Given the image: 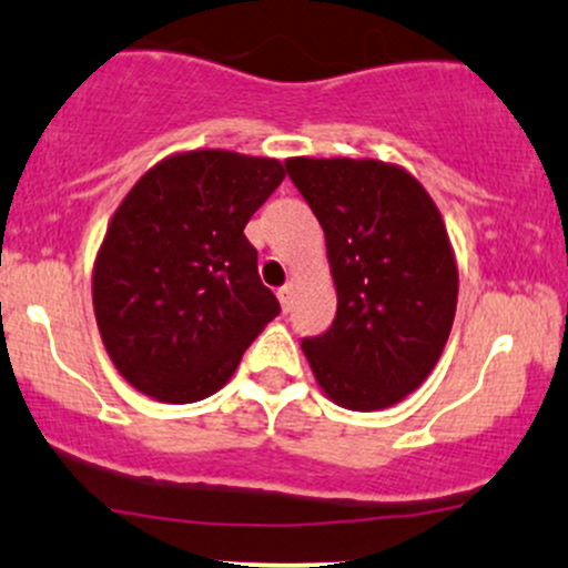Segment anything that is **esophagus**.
<instances>
[{"instance_id":"1","label":"esophagus","mask_w":568,"mask_h":568,"mask_svg":"<svg viewBox=\"0 0 568 568\" xmlns=\"http://www.w3.org/2000/svg\"><path fill=\"white\" fill-rule=\"evenodd\" d=\"M278 301H282V308L284 311H290L292 308V297H295V284H284V286H278Z\"/></svg>"}]
</instances>
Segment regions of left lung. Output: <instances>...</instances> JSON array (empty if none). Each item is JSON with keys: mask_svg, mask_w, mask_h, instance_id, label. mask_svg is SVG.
Here are the masks:
<instances>
[{"mask_svg": "<svg viewBox=\"0 0 568 568\" xmlns=\"http://www.w3.org/2000/svg\"><path fill=\"white\" fill-rule=\"evenodd\" d=\"M286 174L327 241L337 311L303 337L318 386L348 410H381L416 392L456 316L458 271L443 216L399 165L290 158Z\"/></svg>", "mask_w": 568, "mask_h": 568, "instance_id": "8db88e82", "label": "left lung"}]
</instances>
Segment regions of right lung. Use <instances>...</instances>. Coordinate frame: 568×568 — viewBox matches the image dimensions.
Returning <instances> with one entry per match:
<instances>
[{"instance_id":"right-lung-1","label":"right lung","mask_w":568,"mask_h":568,"mask_svg":"<svg viewBox=\"0 0 568 568\" xmlns=\"http://www.w3.org/2000/svg\"><path fill=\"white\" fill-rule=\"evenodd\" d=\"M282 180L273 158L195 150L133 184L93 265L95 324L133 388L199 403L278 316L244 227Z\"/></svg>"}]
</instances>
